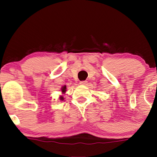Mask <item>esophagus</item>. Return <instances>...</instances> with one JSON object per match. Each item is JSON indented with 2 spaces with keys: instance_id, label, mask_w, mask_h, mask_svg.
<instances>
[{
  "instance_id": "esophagus-1",
  "label": "esophagus",
  "mask_w": 157,
  "mask_h": 157,
  "mask_svg": "<svg viewBox=\"0 0 157 157\" xmlns=\"http://www.w3.org/2000/svg\"><path fill=\"white\" fill-rule=\"evenodd\" d=\"M87 83H88L87 81H82L80 82V84L81 85H86Z\"/></svg>"
}]
</instances>
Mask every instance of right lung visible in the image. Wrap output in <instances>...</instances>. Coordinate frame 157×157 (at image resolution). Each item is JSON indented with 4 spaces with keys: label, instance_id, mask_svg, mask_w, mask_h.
<instances>
[{
    "label": "right lung",
    "instance_id": "add662e5",
    "mask_svg": "<svg viewBox=\"0 0 157 157\" xmlns=\"http://www.w3.org/2000/svg\"><path fill=\"white\" fill-rule=\"evenodd\" d=\"M61 91V92H62V93H63V94L65 93V92L66 91V86H62ZM60 98H61V100H62L63 98L62 97V96H61V97H60Z\"/></svg>",
    "mask_w": 157,
    "mask_h": 157
}]
</instances>
